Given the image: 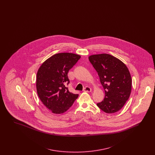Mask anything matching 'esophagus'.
Segmentation results:
<instances>
[{"instance_id": "34e87169", "label": "esophagus", "mask_w": 155, "mask_h": 155, "mask_svg": "<svg viewBox=\"0 0 155 155\" xmlns=\"http://www.w3.org/2000/svg\"><path fill=\"white\" fill-rule=\"evenodd\" d=\"M84 92H91V91H92V89L91 88H90V87H85L84 88V90H83Z\"/></svg>"}]
</instances>
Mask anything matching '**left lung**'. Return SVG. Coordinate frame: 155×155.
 Wrapping results in <instances>:
<instances>
[{"label":"left lung","mask_w":155,"mask_h":155,"mask_svg":"<svg viewBox=\"0 0 155 155\" xmlns=\"http://www.w3.org/2000/svg\"><path fill=\"white\" fill-rule=\"evenodd\" d=\"M96 70L105 92V97L97 106L106 113L120 110L131 92L132 79L125 64L110 54H93L88 58Z\"/></svg>","instance_id":"1"}]
</instances>
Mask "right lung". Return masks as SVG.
Returning <instances> with one entry per match:
<instances>
[{
	"label": "right lung",
	"instance_id": "obj_1",
	"mask_svg": "<svg viewBox=\"0 0 155 155\" xmlns=\"http://www.w3.org/2000/svg\"><path fill=\"white\" fill-rule=\"evenodd\" d=\"M81 56L72 53H60L46 60L37 71L38 95L53 113L66 111L78 97L66 87L70 81L67 74Z\"/></svg>",
	"mask_w": 155,
	"mask_h": 155
}]
</instances>
